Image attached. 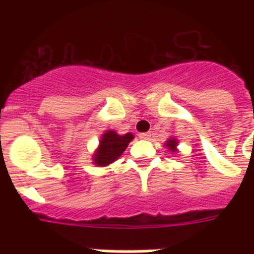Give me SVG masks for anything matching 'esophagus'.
I'll return each instance as SVG.
<instances>
[{
  "instance_id": "1",
  "label": "esophagus",
  "mask_w": 254,
  "mask_h": 254,
  "mask_svg": "<svg viewBox=\"0 0 254 254\" xmlns=\"http://www.w3.org/2000/svg\"><path fill=\"white\" fill-rule=\"evenodd\" d=\"M138 137H140L141 140H150V138H151V133H150V132H143V133H140Z\"/></svg>"
}]
</instances>
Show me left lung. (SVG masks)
Segmentation results:
<instances>
[{"label": "left lung", "mask_w": 254, "mask_h": 254, "mask_svg": "<svg viewBox=\"0 0 254 254\" xmlns=\"http://www.w3.org/2000/svg\"><path fill=\"white\" fill-rule=\"evenodd\" d=\"M164 146L167 147L168 150H169L170 152H173V154H177L178 152V140H177L176 137H169L167 141H165V143H164Z\"/></svg>", "instance_id": "left-lung-1"}]
</instances>
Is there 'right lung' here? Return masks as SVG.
<instances>
[{
    "label": "right lung",
    "instance_id": "obj_1",
    "mask_svg": "<svg viewBox=\"0 0 254 254\" xmlns=\"http://www.w3.org/2000/svg\"><path fill=\"white\" fill-rule=\"evenodd\" d=\"M134 138L131 132L126 134H118L113 129H107L100 136L99 145L93 154V164L96 167H108L120 159L121 155L127 149L128 143Z\"/></svg>",
    "mask_w": 254,
    "mask_h": 254
}]
</instances>
